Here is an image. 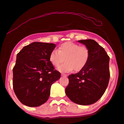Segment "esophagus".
<instances>
[{"instance_id":"obj_1","label":"esophagus","mask_w":124,"mask_h":124,"mask_svg":"<svg viewBox=\"0 0 124 124\" xmlns=\"http://www.w3.org/2000/svg\"><path fill=\"white\" fill-rule=\"evenodd\" d=\"M61 76H65V77H67V76H68V75H67V74H64V73H62V74H61Z\"/></svg>"}]
</instances>
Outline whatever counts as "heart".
<instances>
[{
  "instance_id": "b5f03b06",
  "label": "heart",
  "mask_w": 124,
  "mask_h": 124,
  "mask_svg": "<svg viewBox=\"0 0 124 124\" xmlns=\"http://www.w3.org/2000/svg\"><path fill=\"white\" fill-rule=\"evenodd\" d=\"M90 53L88 48L68 41L59 46L58 50H54L50 53L49 60L52 65L58 67L65 61V63L58 68L61 72H70L74 70L80 71L88 63Z\"/></svg>"
}]
</instances>
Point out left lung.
<instances>
[{"mask_svg": "<svg viewBox=\"0 0 124 124\" xmlns=\"http://www.w3.org/2000/svg\"><path fill=\"white\" fill-rule=\"evenodd\" d=\"M78 41L85 45L90 56L83 70L69 76V83L65 89V93L73 102L80 105H89L102 96L108 86L110 58L105 49L95 40Z\"/></svg>", "mask_w": 124, "mask_h": 124, "instance_id": "obj_1", "label": "left lung"}]
</instances>
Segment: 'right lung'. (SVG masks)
<instances>
[{"label": "right lung", "instance_id": "right-lung-1", "mask_svg": "<svg viewBox=\"0 0 124 124\" xmlns=\"http://www.w3.org/2000/svg\"><path fill=\"white\" fill-rule=\"evenodd\" d=\"M53 43L33 42L17 55L13 68V85L18 100L24 105L38 107L47 101L51 86L61 77L50 62Z\"/></svg>", "mask_w": 124, "mask_h": 124}]
</instances>
